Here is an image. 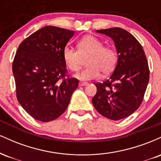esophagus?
<instances>
[{"label": "esophagus", "instance_id": "34e87169", "mask_svg": "<svg viewBox=\"0 0 161 161\" xmlns=\"http://www.w3.org/2000/svg\"><path fill=\"white\" fill-rule=\"evenodd\" d=\"M79 86H88V83L84 82H79Z\"/></svg>", "mask_w": 161, "mask_h": 161}]
</instances>
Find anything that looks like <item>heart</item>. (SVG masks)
Wrapping results in <instances>:
<instances>
[{"instance_id": "1", "label": "heart", "mask_w": 161, "mask_h": 161, "mask_svg": "<svg viewBox=\"0 0 161 161\" xmlns=\"http://www.w3.org/2000/svg\"><path fill=\"white\" fill-rule=\"evenodd\" d=\"M78 51L69 47L63 50V58L66 66L73 72H78L82 65V59L86 60L88 67L77 75L81 80H92L98 78L101 71L104 74L110 73L117 61L116 51L95 36H87L79 42Z\"/></svg>"}]
</instances>
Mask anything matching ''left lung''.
I'll return each mask as SVG.
<instances>
[{"mask_svg": "<svg viewBox=\"0 0 161 161\" xmlns=\"http://www.w3.org/2000/svg\"><path fill=\"white\" fill-rule=\"evenodd\" d=\"M96 32L112 38L118 57L110 78L95 84L97 93L92 104L102 116L119 120L128 117L141 105L149 81L148 64L142 46L125 29L111 28Z\"/></svg>", "mask_w": 161, "mask_h": 161, "instance_id": "8db88e82", "label": "left lung"}]
</instances>
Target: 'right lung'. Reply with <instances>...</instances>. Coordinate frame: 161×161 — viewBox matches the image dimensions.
I'll list each match as a JSON object with an SVG mask.
<instances>
[{
  "label": "right lung",
  "instance_id": "add662e5",
  "mask_svg": "<svg viewBox=\"0 0 161 161\" xmlns=\"http://www.w3.org/2000/svg\"><path fill=\"white\" fill-rule=\"evenodd\" d=\"M73 35L74 31L47 25L18 47L13 63L16 97L24 110L37 120L49 122L59 117L78 88V79L64 78L63 50Z\"/></svg>",
  "mask_w": 161,
  "mask_h": 161
}]
</instances>
